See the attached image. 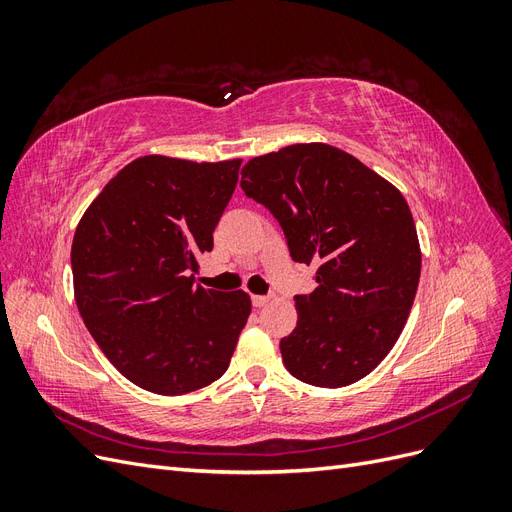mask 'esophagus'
Wrapping results in <instances>:
<instances>
[{
    "mask_svg": "<svg viewBox=\"0 0 512 512\" xmlns=\"http://www.w3.org/2000/svg\"><path fill=\"white\" fill-rule=\"evenodd\" d=\"M271 294H254L252 297V303H254V307H265L267 303H271Z\"/></svg>",
    "mask_w": 512,
    "mask_h": 512,
    "instance_id": "34e87169",
    "label": "esophagus"
}]
</instances>
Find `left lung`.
Here are the masks:
<instances>
[{"label": "left lung", "instance_id": "left-lung-1", "mask_svg": "<svg viewBox=\"0 0 512 512\" xmlns=\"http://www.w3.org/2000/svg\"><path fill=\"white\" fill-rule=\"evenodd\" d=\"M241 190L280 222L294 262L318 288L297 294V329L282 337L286 369L339 389L374 371L404 331L421 247L401 192L350 153L290 145L247 162Z\"/></svg>", "mask_w": 512, "mask_h": 512}]
</instances>
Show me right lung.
<instances>
[{"mask_svg": "<svg viewBox=\"0 0 512 512\" xmlns=\"http://www.w3.org/2000/svg\"><path fill=\"white\" fill-rule=\"evenodd\" d=\"M241 160L145 156L104 185L72 241L74 297L91 337L145 391L183 395L224 376L250 294L194 284Z\"/></svg>", "mask_w": 512, "mask_h": 512, "instance_id": "1", "label": "right lung"}]
</instances>
